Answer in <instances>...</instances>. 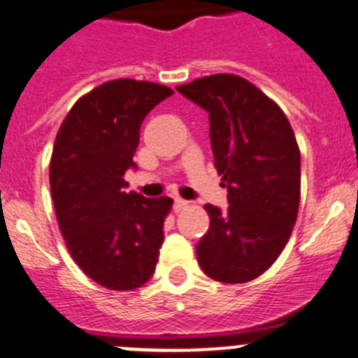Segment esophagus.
Returning <instances> with one entry per match:
<instances>
[{
  "mask_svg": "<svg viewBox=\"0 0 358 358\" xmlns=\"http://www.w3.org/2000/svg\"><path fill=\"white\" fill-rule=\"evenodd\" d=\"M185 208H188V201H185V199H176V202H173V210H176V213L182 211Z\"/></svg>",
  "mask_w": 358,
  "mask_h": 358,
  "instance_id": "obj_1",
  "label": "esophagus"
}]
</instances>
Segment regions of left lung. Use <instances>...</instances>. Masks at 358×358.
Wrapping results in <instances>:
<instances>
[{"instance_id":"1","label":"left lung","mask_w":358,"mask_h":358,"mask_svg":"<svg viewBox=\"0 0 358 358\" xmlns=\"http://www.w3.org/2000/svg\"><path fill=\"white\" fill-rule=\"evenodd\" d=\"M177 91L210 113L215 169L229 206L206 204L197 260L211 280L248 283L285 249L301 199V156L281 107L255 84L217 73Z\"/></svg>"}]
</instances>
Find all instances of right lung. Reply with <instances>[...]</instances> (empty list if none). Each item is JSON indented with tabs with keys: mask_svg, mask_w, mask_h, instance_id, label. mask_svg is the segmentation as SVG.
Wrapping results in <instances>:
<instances>
[{
	"mask_svg": "<svg viewBox=\"0 0 358 358\" xmlns=\"http://www.w3.org/2000/svg\"><path fill=\"white\" fill-rule=\"evenodd\" d=\"M170 87L134 78L100 84L73 103L57 132L50 188L66 248L84 274L110 290L150 280L172 199L127 194L145 116Z\"/></svg>",
	"mask_w": 358,
	"mask_h": 358,
	"instance_id": "right-lung-1",
	"label": "right lung"
}]
</instances>
